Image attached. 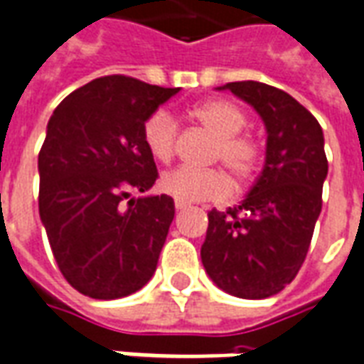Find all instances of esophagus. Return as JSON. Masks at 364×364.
Returning a JSON list of instances; mask_svg holds the SVG:
<instances>
[{"mask_svg": "<svg viewBox=\"0 0 364 364\" xmlns=\"http://www.w3.org/2000/svg\"><path fill=\"white\" fill-rule=\"evenodd\" d=\"M174 208H176V210H184V208H186V203L180 202V200H174Z\"/></svg>", "mask_w": 364, "mask_h": 364, "instance_id": "obj_1", "label": "esophagus"}]
</instances>
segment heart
<instances>
[{
	"label": "heart",
	"instance_id": "obj_1",
	"mask_svg": "<svg viewBox=\"0 0 364 364\" xmlns=\"http://www.w3.org/2000/svg\"><path fill=\"white\" fill-rule=\"evenodd\" d=\"M192 115L218 136L213 159L243 182L257 166V143L241 131L247 125L243 112L225 100H210L192 107ZM178 121L166 109H156L143 123V143L154 161L166 162L176 149ZM162 192L184 203L223 202L231 196V182L221 170H196L178 166L161 178Z\"/></svg>",
	"mask_w": 364,
	"mask_h": 364
}]
</instances>
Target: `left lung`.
<instances>
[{
	"label": "left lung",
	"mask_w": 364,
	"mask_h": 364,
	"mask_svg": "<svg viewBox=\"0 0 364 364\" xmlns=\"http://www.w3.org/2000/svg\"><path fill=\"white\" fill-rule=\"evenodd\" d=\"M267 127L262 172L241 205L208 213L202 262L231 296L262 300L292 282L310 249L327 176L323 131L292 95L262 82H229Z\"/></svg>",
	"instance_id": "8db88e82"
}]
</instances>
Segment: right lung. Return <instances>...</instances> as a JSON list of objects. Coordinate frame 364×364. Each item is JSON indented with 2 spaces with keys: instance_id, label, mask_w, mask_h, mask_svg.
Returning a JSON list of instances; mask_svg holds the SVG:
<instances>
[{
  "instance_id": "obj_1",
  "label": "right lung",
  "mask_w": 364,
  "mask_h": 364,
  "mask_svg": "<svg viewBox=\"0 0 364 364\" xmlns=\"http://www.w3.org/2000/svg\"><path fill=\"white\" fill-rule=\"evenodd\" d=\"M178 90L113 74L72 92L48 119L38 213L63 277L84 296L115 300L153 278L174 200L131 194L159 178L143 123Z\"/></svg>"
}]
</instances>
